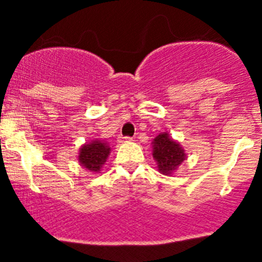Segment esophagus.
<instances>
[{
    "label": "esophagus",
    "mask_w": 262,
    "mask_h": 262,
    "mask_svg": "<svg viewBox=\"0 0 262 262\" xmlns=\"http://www.w3.org/2000/svg\"><path fill=\"white\" fill-rule=\"evenodd\" d=\"M121 141H123V142H130L132 141V138H130V137H121Z\"/></svg>",
    "instance_id": "34e87169"
}]
</instances>
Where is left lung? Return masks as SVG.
Here are the masks:
<instances>
[{
	"label": "left lung",
	"instance_id": "obj_1",
	"mask_svg": "<svg viewBox=\"0 0 262 262\" xmlns=\"http://www.w3.org/2000/svg\"><path fill=\"white\" fill-rule=\"evenodd\" d=\"M152 156L157 162L158 171L162 175L170 176L186 160L185 149L180 143L173 141L168 133H160L152 142Z\"/></svg>",
	"mask_w": 262,
	"mask_h": 262
}]
</instances>
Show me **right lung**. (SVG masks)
Instances as JSON below:
<instances>
[{
    "instance_id": "add662e5",
    "label": "right lung",
    "mask_w": 262,
    "mask_h": 262,
    "mask_svg": "<svg viewBox=\"0 0 262 262\" xmlns=\"http://www.w3.org/2000/svg\"><path fill=\"white\" fill-rule=\"evenodd\" d=\"M110 155V147L104 141H92L80 148L78 162L91 172H99Z\"/></svg>"
}]
</instances>
